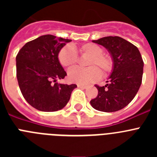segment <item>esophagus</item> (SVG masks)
Masks as SVG:
<instances>
[{
  "mask_svg": "<svg viewBox=\"0 0 157 157\" xmlns=\"http://www.w3.org/2000/svg\"><path fill=\"white\" fill-rule=\"evenodd\" d=\"M78 87H79V88H82V89H86V86L82 85V84H78Z\"/></svg>",
  "mask_w": 157,
  "mask_h": 157,
  "instance_id": "1",
  "label": "esophagus"
}]
</instances>
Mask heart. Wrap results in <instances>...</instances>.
<instances>
[{
	"instance_id": "1",
	"label": "heart",
	"mask_w": 157,
	"mask_h": 157,
	"mask_svg": "<svg viewBox=\"0 0 157 157\" xmlns=\"http://www.w3.org/2000/svg\"><path fill=\"white\" fill-rule=\"evenodd\" d=\"M80 53L84 56H90L87 66L88 69H81L78 67L71 69L68 71V79L71 82L87 85L100 79L101 73L108 74L113 67V62L109 56L103 55L104 49L100 45L94 43H86L78 48ZM59 61L64 67L70 68L76 64L78 55L75 48L71 45H66L59 52Z\"/></svg>"
}]
</instances>
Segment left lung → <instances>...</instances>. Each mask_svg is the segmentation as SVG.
Wrapping results in <instances>:
<instances>
[{
  "label": "left lung",
  "mask_w": 157,
  "mask_h": 157,
  "mask_svg": "<svg viewBox=\"0 0 157 157\" xmlns=\"http://www.w3.org/2000/svg\"><path fill=\"white\" fill-rule=\"evenodd\" d=\"M92 41L109 51L113 67L106 85L96 86L98 94L91 100L90 105L101 112H116L125 108L138 93L142 80L143 60L135 45L118 36Z\"/></svg>",
  "instance_id": "1"
}]
</instances>
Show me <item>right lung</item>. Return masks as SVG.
Segmentation results:
<instances>
[{"label":"right lung","mask_w":157,"mask_h":157,"mask_svg":"<svg viewBox=\"0 0 157 157\" xmlns=\"http://www.w3.org/2000/svg\"><path fill=\"white\" fill-rule=\"evenodd\" d=\"M70 41L46 34L26 43L18 52L16 76L19 89L25 100L34 109L41 112L60 110L77 87L75 84L56 82L67 75L58 55Z\"/></svg>","instance_id":"1"}]
</instances>
